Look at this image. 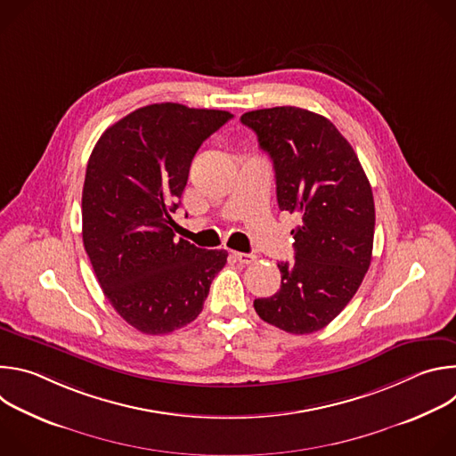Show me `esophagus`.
I'll use <instances>...</instances> for the list:
<instances>
[{
    "label": "esophagus",
    "instance_id": "obj_1",
    "mask_svg": "<svg viewBox=\"0 0 456 456\" xmlns=\"http://www.w3.org/2000/svg\"><path fill=\"white\" fill-rule=\"evenodd\" d=\"M234 259H238L240 264L243 265H250L252 262H256V256L254 254H247V252H232Z\"/></svg>",
    "mask_w": 456,
    "mask_h": 456
}]
</instances>
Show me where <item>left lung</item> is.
Wrapping results in <instances>:
<instances>
[{
    "instance_id": "left-lung-1",
    "label": "left lung",
    "mask_w": 456,
    "mask_h": 456,
    "mask_svg": "<svg viewBox=\"0 0 456 456\" xmlns=\"http://www.w3.org/2000/svg\"><path fill=\"white\" fill-rule=\"evenodd\" d=\"M276 173L281 211L299 216L296 257L278 264L281 287L254 299L257 315L303 336L336 319L361 287L371 262L375 206L364 169L339 129L322 115L276 106L241 115Z\"/></svg>"
}]
</instances>
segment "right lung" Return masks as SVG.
Listing matches in <instances>:
<instances>
[{"mask_svg": "<svg viewBox=\"0 0 456 456\" xmlns=\"http://www.w3.org/2000/svg\"><path fill=\"white\" fill-rule=\"evenodd\" d=\"M232 113L160 102L97 141L83 187V241L104 296L142 334H169L204 308L225 250L175 238L173 213L194 153Z\"/></svg>", "mask_w": 456, "mask_h": 456, "instance_id": "obj_1", "label": "right lung"}]
</instances>
